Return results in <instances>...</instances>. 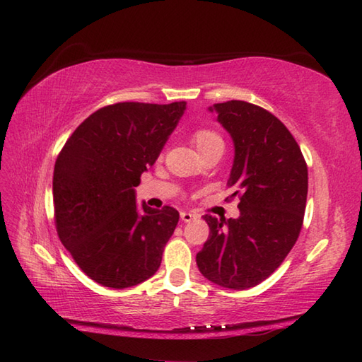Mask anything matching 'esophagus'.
Here are the masks:
<instances>
[{
	"label": "esophagus",
	"instance_id": "1",
	"mask_svg": "<svg viewBox=\"0 0 362 362\" xmlns=\"http://www.w3.org/2000/svg\"><path fill=\"white\" fill-rule=\"evenodd\" d=\"M180 218H182V221H183V222H191V221H194V219H197V214H196V213H188V211H182V213H180Z\"/></svg>",
	"mask_w": 362,
	"mask_h": 362
}]
</instances>
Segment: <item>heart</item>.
Wrapping results in <instances>:
<instances>
[{
	"instance_id": "heart-1",
	"label": "heart",
	"mask_w": 362,
	"mask_h": 362,
	"mask_svg": "<svg viewBox=\"0 0 362 362\" xmlns=\"http://www.w3.org/2000/svg\"><path fill=\"white\" fill-rule=\"evenodd\" d=\"M193 143L197 151L204 153L213 146H222V138L211 129H197L193 134Z\"/></svg>"
}]
</instances>
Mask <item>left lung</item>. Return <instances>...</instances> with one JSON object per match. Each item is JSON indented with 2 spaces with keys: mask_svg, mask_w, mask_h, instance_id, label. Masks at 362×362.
I'll use <instances>...</instances> for the list:
<instances>
[{
  "mask_svg": "<svg viewBox=\"0 0 362 362\" xmlns=\"http://www.w3.org/2000/svg\"><path fill=\"white\" fill-rule=\"evenodd\" d=\"M232 135L235 160L227 185L240 197L238 219L205 214L209 240L196 255L206 280L228 289L264 281L291 249L303 226L308 166L296 138L271 112L245 101L214 104Z\"/></svg>",
  "mask_w": 362,
  "mask_h": 362,
  "instance_id": "left-lung-1",
  "label": "left lung"
}]
</instances>
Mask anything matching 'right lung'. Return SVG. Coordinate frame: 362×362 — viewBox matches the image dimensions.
<instances>
[{
	"mask_svg": "<svg viewBox=\"0 0 362 362\" xmlns=\"http://www.w3.org/2000/svg\"><path fill=\"white\" fill-rule=\"evenodd\" d=\"M187 103L105 105L81 122L54 165V219L83 274L124 289L158 271L179 211L135 201L140 177L158 158Z\"/></svg>",
	"mask_w": 362,
	"mask_h": 362,
	"instance_id": "right-lung-1",
	"label": "right lung"
}]
</instances>
